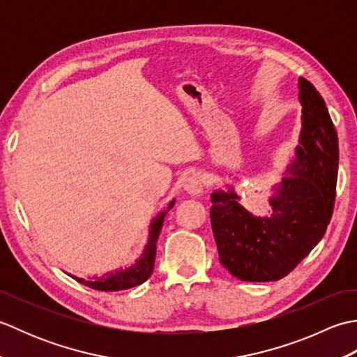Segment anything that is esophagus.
I'll return each mask as SVG.
<instances>
[{
  "label": "esophagus",
  "instance_id": "1",
  "mask_svg": "<svg viewBox=\"0 0 357 357\" xmlns=\"http://www.w3.org/2000/svg\"><path fill=\"white\" fill-rule=\"evenodd\" d=\"M202 188H204V183L198 173H193V174H190V176H187L184 179V190L187 193L196 196L202 192Z\"/></svg>",
  "mask_w": 357,
  "mask_h": 357
}]
</instances>
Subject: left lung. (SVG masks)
<instances>
[{
  "label": "left lung",
  "instance_id": "left-lung-1",
  "mask_svg": "<svg viewBox=\"0 0 357 357\" xmlns=\"http://www.w3.org/2000/svg\"><path fill=\"white\" fill-rule=\"evenodd\" d=\"M302 128L296 156L271 187L270 216L239 204L233 185L211 193L210 219L219 261L245 282L287 276L319 244L333 215L337 179V133L312 82L299 78Z\"/></svg>",
  "mask_w": 357,
  "mask_h": 357
}]
</instances>
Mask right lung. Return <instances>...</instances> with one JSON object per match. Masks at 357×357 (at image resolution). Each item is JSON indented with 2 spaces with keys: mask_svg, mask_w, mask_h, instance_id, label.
I'll use <instances>...</instances> for the list:
<instances>
[{
  "mask_svg": "<svg viewBox=\"0 0 357 357\" xmlns=\"http://www.w3.org/2000/svg\"><path fill=\"white\" fill-rule=\"evenodd\" d=\"M174 204V199L169 202L161 213H159L156 218L151 219L150 227H149V241L146 247H144L142 253L139 255L138 259L132 264L130 267L127 268H116L104 273L101 276H93L92 279H84V278H78L73 276L70 273L67 275L72 276L75 280H78L79 284H84L90 288H95V290L100 291H118V290H127V288H132L136 285H141L142 282L151 276L155 267V256H156V242L159 238V233H161L162 224L167 211H169Z\"/></svg>",
  "mask_w": 357,
  "mask_h": 357,
  "instance_id": "1",
  "label": "right lung"
}]
</instances>
